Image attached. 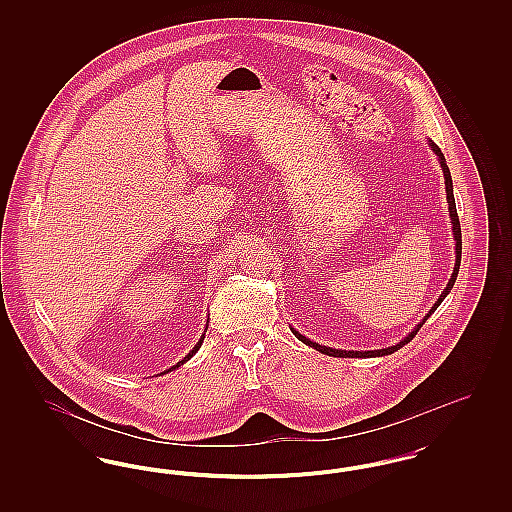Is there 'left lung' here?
Instances as JSON below:
<instances>
[{"label": "left lung", "instance_id": "left-lung-1", "mask_svg": "<svg viewBox=\"0 0 512 512\" xmlns=\"http://www.w3.org/2000/svg\"><path fill=\"white\" fill-rule=\"evenodd\" d=\"M428 146L432 147V151L436 153V157H438L439 161V167H441V171H443V178H445V195H447V205H449V219H451V230H453V240H455V267H453L451 278H449V282H447L445 290H443L441 295H439L438 301L432 305V309L426 313V317L422 318V320L414 326L413 330H411L403 340H399V343H395V345H391V347H384V349H374V351H345V349H334V347L320 345L317 341H311L309 338H305L303 334H299L295 328H292V332L295 334V338H297V340L303 341L305 345H309V347L317 349V351L324 353V355H330V357H384V355H391V353H395L397 349H401L405 343H409V341L413 340L414 336H416V332L420 330V326H422L428 318L432 317V313L438 309L439 305H441V301L449 295L451 288L455 286V280H457V274H459V267H461V253H463L461 222H459V217H457L455 195H453V180H451V172H449V167H447V161H445V157H443L441 149H439L432 140H428Z\"/></svg>", "mask_w": 512, "mask_h": 512}]
</instances>
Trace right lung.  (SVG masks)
Instances as JSON below:
<instances>
[{
	"instance_id": "right-lung-1",
	"label": "right lung",
	"mask_w": 512,
	"mask_h": 512,
	"mask_svg": "<svg viewBox=\"0 0 512 512\" xmlns=\"http://www.w3.org/2000/svg\"><path fill=\"white\" fill-rule=\"evenodd\" d=\"M207 322H209V320H207ZM203 332H207V328H205V330H203ZM203 338H205V334H201V338H199V341H197V343H195L194 347H192V351H190V353H188V355H186V357H184V359H182V361H178V363H176V365H172L171 368H167V370H165V372H172V370H176V368H178V366L184 365V363H186V361H190V359H192V357H194L195 353H197V351H199V347H201V343H203ZM165 372H161V374H165Z\"/></svg>"
}]
</instances>
